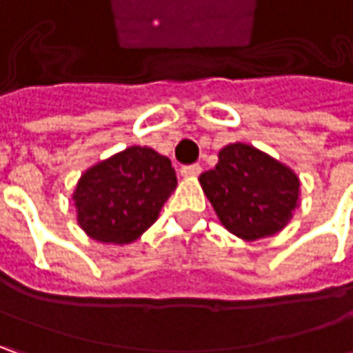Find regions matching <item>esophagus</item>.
Here are the masks:
<instances>
[{"instance_id": "34e87169", "label": "esophagus", "mask_w": 353, "mask_h": 353, "mask_svg": "<svg viewBox=\"0 0 353 353\" xmlns=\"http://www.w3.org/2000/svg\"><path fill=\"white\" fill-rule=\"evenodd\" d=\"M200 170H202L200 165H186V167L181 169V174L188 179V176H198V174H200Z\"/></svg>"}]
</instances>
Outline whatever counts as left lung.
<instances>
[{
    "mask_svg": "<svg viewBox=\"0 0 353 353\" xmlns=\"http://www.w3.org/2000/svg\"><path fill=\"white\" fill-rule=\"evenodd\" d=\"M198 181L222 225L245 241L279 234L301 204L294 170L248 143L225 145Z\"/></svg>",
    "mask_w": 353,
    "mask_h": 353,
    "instance_id": "1",
    "label": "left lung"
}]
</instances>
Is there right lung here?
Returning <instances> with one entry per match:
<instances>
[{
  "instance_id": "1",
  "label": "right lung",
  "mask_w": 353,
  "mask_h": 353,
  "mask_svg": "<svg viewBox=\"0 0 353 353\" xmlns=\"http://www.w3.org/2000/svg\"><path fill=\"white\" fill-rule=\"evenodd\" d=\"M174 188L167 157L151 147H128L80 176L72 194L78 225L102 243H133L155 224Z\"/></svg>"
}]
</instances>
